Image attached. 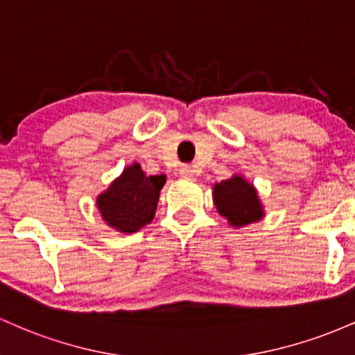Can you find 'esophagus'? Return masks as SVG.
<instances>
[{
  "mask_svg": "<svg viewBox=\"0 0 355 355\" xmlns=\"http://www.w3.org/2000/svg\"><path fill=\"white\" fill-rule=\"evenodd\" d=\"M179 174H181L182 178H193L194 176V171L191 166H182L181 169H179Z\"/></svg>",
  "mask_w": 355,
  "mask_h": 355,
  "instance_id": "1",
  "label": "esophagus"
}]
</instances>
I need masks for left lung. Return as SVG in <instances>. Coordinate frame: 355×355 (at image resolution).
Wrapping results in <instances>:
<instances>
[{
	"label": "left lung",
	"mask_w": 355,
	"mask_h": 355,
	"mask_svg": "<svg viewBox=\"0 0 355 355\" xmlns=\"http://www.w3.org/2000/svg\"><path fill=\"white\" fill-rule=\"evenodd\" d=\"M213 198L218 213L233 226H245L263 218L257 189L241 176L226 179L214 186Z\"/></svg>",
	"instance_id": "obj_1"
}]
</instances>
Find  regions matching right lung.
<instances>
[{"label":"right lung","mask_w":355,"mask_h":355,"mask_svg":"<svg viewBox=\"0 0 355 355\" xmlns=\"http://www.w3.org/2000/svg\"><path fill=\"white\" fill-rule=\"evenodd\" d=\"M166 176H146L139 164H132L97 198L103 221L122 233H134L153 221L159 191Z\"/></svg>","instance_id":"1"}]
</instances>
